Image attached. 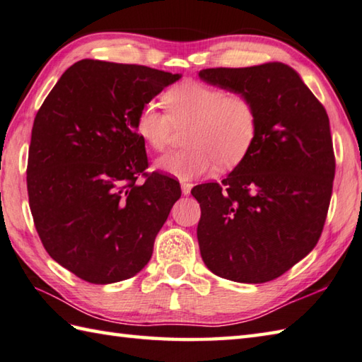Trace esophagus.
<instances>
[{"instance_id":"34e87169","label":"esophagus","mask_w":362,"mask_h":362,"mask_svg":"<svg viewBox=\"0 0 362 362\" xmlns=\"http://www.w3.org/2000/svg\"><path fill=\"white\" fill-rule=\"evenodd\" d=\"M181 190H182V195H189L190 190H192V184L190 182H182Z\"/></svg>"}]
</instances>
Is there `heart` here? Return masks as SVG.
<instances>
[{
    "instance_id": "heart-1",
    "label": "heart",
    "mask_w": 362,
    "mask_h": 362,
    "mask_svg": "<svg viewBox=\"0 0 362 362\" xmlns=\"http://www.w3.org/2000/svg\"><path fill=\"white\" fill-rule=\"evenodd\" d=\"M168 112L146 103L136 119L137 134L153 150H164L175 128H187L184 150L164 154L156 168L187 181L220 168H231L247 156L256 139L257 112L247 95L198 81H186L164 95Z\"/></svg>"
}]
</instances>
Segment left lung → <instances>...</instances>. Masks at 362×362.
Masks as SVG:
<instances>
[{"label":"left lung","instance_id":"1","mask_svg":"<svg viewBox=\"0 0 362 362\" xmlns=\"http://www.w3.org/2000/svg\"><path fill=\"white\" fill-rule=\"evenodd\" d=\"M198 76L247 95L257 112L247 156L222 184L192 189L202 208V257L220 278L272 281L311 252L325 225L336 170L327 110L281 62L206 69Z\"/></svg>","mask_w":362,"mask_h":362}]
</instances>
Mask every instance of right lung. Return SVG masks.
I'll return each mask as SVG.
<instances>
[{
  "label": "right lung",
  "mask_w": 362,
  "mask_h": 362,
  "mask_svg": "<svg viewBox=\"0 0 362 362\" xmlns=\"http://www.w3.org/2000/svg\"><path fill=\"white\" fill-rule=\"evenodd\" d=\"M180 73L83 59L64 71L37 112L28 156L35 230L78 278L110 284L137 275L181 197L180 182L148 168L139 110ZM146 176L144 185L135 181Z\"/></svg>",
  "instance_id": "obj_1"
}]
</instances>
